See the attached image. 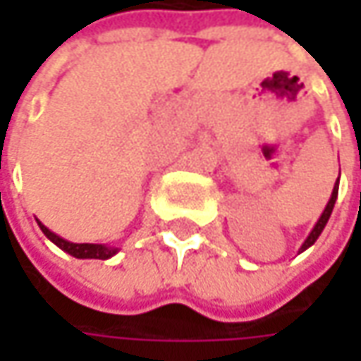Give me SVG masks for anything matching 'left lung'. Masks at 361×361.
Here are the masks:
<instances>
[{
  "instance_id": "left-lung-1",
  "label": "left lung",
  "mask_w": 361,
  "mask_h": 361,
  "mask_svg": "<svg viewBox=\"0 0 361 361\" xmlns=\"http://www.w3.org/2000/svg\"><path fill=\"white\" fill-rule=\"evenodd\" d=\"M340 180V178H338ZM336 199H338V185L334 187V192H331V199H329V202H327L326 211H324V215L319 216V221H317V225L313 227V231L310 233V237L305 239V243L301 245V251H305L310 245H313V243L317 241V237L322 235V231H324V227H326L327 219H329V215H331V211H334V204H336Z\"/></svg>"
}]
</instances>
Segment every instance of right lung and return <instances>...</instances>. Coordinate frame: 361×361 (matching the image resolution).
I'll use <instances>...</instances> for the list:
<instances>
[{"mask_svg":"<svg viewBox=\"0 0 361 361\" xmlns=\"http://www.w3.org/2000/svg\"><path fill=\"white\" fill-rule=\"evenodd\" d=\"M39 229L44 231V235L48 237L49 241H54L60 249H63L66 253H70L72 257H78V259H108L116 253L114 247H106V245H94V243H70L58 237L56 233H51L48 227H44L42 223H37Z\"/></svg>","mask_w":361,"mask_h":361,"instance_id":"add662e5","label":"right lung"}]
</instances>
